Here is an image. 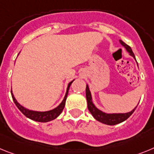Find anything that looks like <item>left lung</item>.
Returning a JSON list of instances; mask_svg holds the SVG:
<instances>
[{
    "label": "left lung",
    "mask_w": 154,
    "mask_h": 154,
    "mask_svg": "<svg viewBox=\"0 0 154 154\" xmlns=\"http://www.w3.org/2000/svg\"><path fill=\"white\" fill-rule=\"evenodd\" d=\"M119 42L125 48V50L129 53V54L130 55L131 57H133L135 60L136 61L134 53H133V50H132L130 46L127 45V44H125L122 40H119ZM136 63H137V62H136ZM137 66H138V63H137ZM86 98L87 101H88V110L90 111V112L91 113L93 117L97 121L109 125H114L125 121L134 112L135 109H136V107L138 105H137L133 110L129 112H126V113H106L105 112H102L101 110L97 109V107L95 106V105L93 103V101H92L91 93L90 88H89V86H88V84L86 85Z\"/></svg>",
    "instance_id": "1"
}]
</instances>
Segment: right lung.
<instances>
[{
	"label": "right lung",
	"instance_id": "1",
	"mask_svg": "<svg viewBox=\"0 0 154 154\" xmlns=\"http://www.w3.org/2000/svg\"><path fill=\"white\" fill-rule=\"evenodd\" d=\"M18 54H19V53H18ZM73 81H74V80H73V81H70V82L68 84L67 88H66V94H65V96H64L62 102H61L57 108H55V109L49 111L40 112V111H34L30 110V109H26V108H25L24 106H22L20 103L18 102V101L16 100L14 94H13L12 91H11V96H12L13 101H14L16 106L18 107V109H19L26 117L29 118V119H30L32 120H34V121L39 122H47L52 121V120L57 119V118L61 114V112H63V110L64 109L65 104H66V100L68 95V91H69V87H70V85H71V84L73 83Z\"/></svg>",
	"mask_w": 154,
	"mask_h": 154
}]
</instances>
